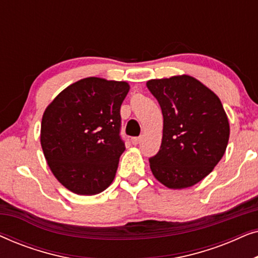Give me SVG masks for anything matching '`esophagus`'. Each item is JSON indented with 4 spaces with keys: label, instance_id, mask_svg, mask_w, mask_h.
<instances>
[{
    "label": "esophagus",
    "instance_id": "1",
    "mask_svg": "<svg viewBox=\"0 0 258 258\" xmlns=\"http://www.w3.org/2000/svg\"><path fill=\"white\" fill-rule=\"evenodd\" d=\"M141 141H142V137H134V139L132 140V142H133V144H139V143H141Z\"/></svg>",
    "mask_w": 258,
    "mask_h": 258
}]
</instances>
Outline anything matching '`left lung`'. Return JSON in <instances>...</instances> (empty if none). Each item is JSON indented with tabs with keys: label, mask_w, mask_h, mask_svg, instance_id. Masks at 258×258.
Instances as JSON below:
<instances>
[{
	"label": "left lung",
	"mask_w": 258,
	"mask_h": 258,
	"mask_svg": "<svg viewBox=\"0 0 258 258\" xmlns=\"http://www.w3.org/2000/svg\"><path fill=\"white\" fill-rule=\"evenodd\" d=\"M147 87L163 115L161 148L149 158L151 172L170 189L192 186L213 171L227 149L230 126L223 105L189 75L150 80Z\"/></svg>",
	"instance_id": "obj_1"
}]
</instances>
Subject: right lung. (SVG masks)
<instances>
[{
	"mask_svg": "<svg viewBox=\"0 0 258 258\" xmlns=\"http://www.w3.org/2000/svg\"><path fill=\"white\" fill-rule=\"evenodd\" d=\"M126 82L87 77L62 90L44 110L41 146L49 168L77 195H96L114 181L125 150L119 136Z\"/></svg>",
	"mask_w": 258,
	"mask_h": 258,
	"instance_id": "right-lung-1",
	"label": "right lung"
}]
</instances>
